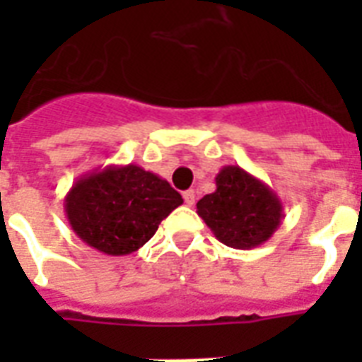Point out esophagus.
<instances>
[{"instance_id": "obj_1", "label": "esophagus", "mask_w": 362, "mask_h": 362, "mask_svg": "<svg viewBox=\"0 0 362 362\" xmlns=\"http://www.w3.org/2000/svg\"><path fill=\"white\" fill-rule=\"evenodd\" d=\"M184 201H186L187 206H193V204H195V192H193V189L184 192Z\"/></svg>"}]
</instances>
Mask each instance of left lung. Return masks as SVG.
I'll return each mask as SVG.
<instances>
[{
	"mask_svg": "<svg viewBox=\"0 0 362 362\" xmlns=\"http://www.w3.org/2000/svg\"><path fill=\"white\" fill-rule=\"evenodd\" d=\"M197 214L226 246L252 250L278 231L284 204L257 176L238 165H226L216 175V192L197 203Z\"/></svg>",
	"mask_w": 362,
	"mask_h": 362,
	"instance_id": "8db88e82",
	"label": "left lung"
}]
</instances>
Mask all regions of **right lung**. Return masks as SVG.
I'll list each match as a JSON object with an SVG mask.
<instances>
[{
	"mask_svg": "<svg viewBox=\"0 0 362 362\" xmlns=\"http://www.w3.org/2000/svg\"><path fill=\"white\" fill-rule=\"evenodd\" d=\"M184 203L161 176L139 165H109L82 175L64 199L71 229L107 255L136 252Z\"/></svg>",
	"mask_w": 362,
	"mask_h": 362,
	"instance_id": "add662e5",
	"label": "right lung"
}]
</instances>
